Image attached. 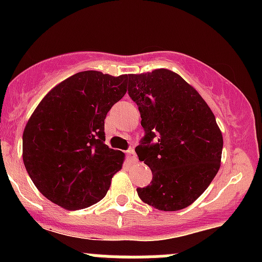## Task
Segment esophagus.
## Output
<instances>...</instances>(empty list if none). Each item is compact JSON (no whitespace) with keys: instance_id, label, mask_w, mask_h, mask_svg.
<instances>
[{"instance_id":"obj_1","label":"esophagus","mask_w":262,"mask_h":262,"mask_svg":"<svg viewBox=\"0 0 262 262\" xmlns=\"http://www.w3.org/2000/svg\"><path fill=\"white\" fill-rule=\"evenodd\" d=\"M126 157H128L129 161H132V162H136L137 161V155H136V150L133 149V148H130V149L126 152Z\"/></svg>"}]
</instances>
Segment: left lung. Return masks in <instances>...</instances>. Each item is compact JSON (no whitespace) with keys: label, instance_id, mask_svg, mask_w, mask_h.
Instances as JSON below:
<instances>
[{"label":"left lung","instance_id":"obj_1","mask_svg":"<svg viewBox=\"0 0 262 262\" xmlns=\"http://www.w3.org/2000/svg\"><path fill=\"white\" fill-rule=\"evenodd\" d=\"M128 77V94L138 105L146 133L136 152L153 175L148 186L137 189L138 196L163 212L184 209L221 167L223 137L215 116L199 92L172 71Z\"/></svg>","mask_w":262,"mask_h":262}]
</instances>
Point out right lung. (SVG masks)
I'll use <instances>...</instances> for the list:
<instances>
[{
    "mask_svg": "<svg viewBox=\"0 0 262 262\" xmlns=\"http://www.w3.org/2000/svg\"><path fill=\"white\" fill-rule=\"evenodd\" d=\"M126 83L128 75L83 71L53 87L34 110L24 129L23 161L52 203L77 210L106 195L125 155L104 143L105 118Z\"/></svg>",
    "mask_w": 262,
    "mask_h": 262,
    "instance_id": "obj_1",
    "label": "right lung"
}]
</instances>
